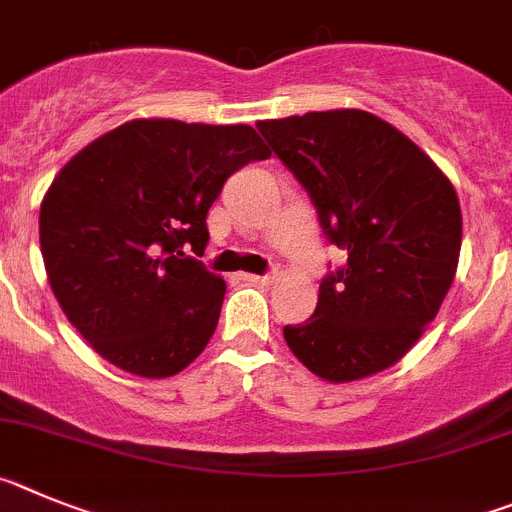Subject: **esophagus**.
<instances>
[{
	"instance_id": "1",
	"label": "esophagus",
	"mask_w": 512,
	"mask_h": 512,
	"mask_svg": "<svg viewBox=\"0 0 512 512\" xmlns=\"http://www.w3.org/2000/svg\"><path fill=\"white\" fill-rule=\"evenodd\" d=\"M242 280L247 283H257V285H273L278 280V275H250V273H242Z\"/></svg>"
}]
</instances>
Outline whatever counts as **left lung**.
<instances>
[{
    "mask_svg": "<svg viewBox=\"0 0 512 512\" xmlns=\"http://www.w3.org/2000/svg\"><path fill=\"white\" fill-rule=\"evenodd\" d=\"M257 130L293 170L347 265L324 278L290 352L326 382L388 370L436 319L457 275L462 209L444 170L362 109L265 119Z\"/></svg>",
    "mask_w": 512,
    "mask_h": 512,
    "instance_id": "left-lung-1",
    "label": "left lung"
}]
</instances>
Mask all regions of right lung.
Returning a JSON list of instances; mask_svg holds the SVG:
<instances>
[{
    "label": "right lung",
    "instance_id": "1",
    "mask_svg": "<svg viewBox=\"0 0 512 512\" xmlns=\"http://www.w3.org/2000/svg\"><path fill=\"white\" fill-rule=\"evenodd\" d=\"M270 150L250 124L132 119L73 155L40 204L50 288L124 372L163 380L209 344L227 283L196 257L224 181Z\"/></svg>",
    "mask_w": 512,
    "mask_h": 512
}]
</instances>
